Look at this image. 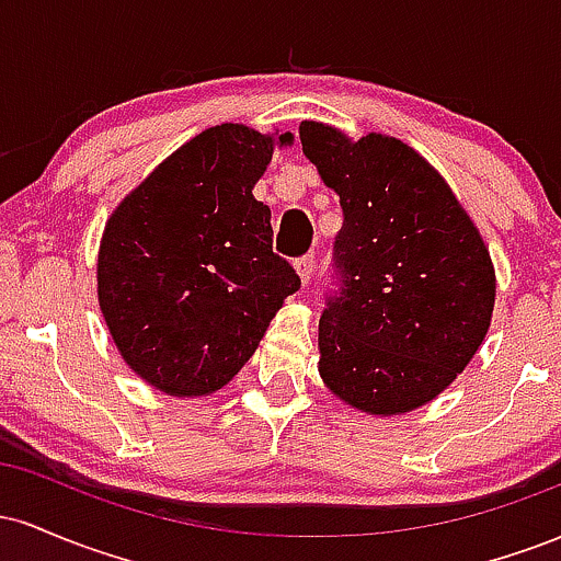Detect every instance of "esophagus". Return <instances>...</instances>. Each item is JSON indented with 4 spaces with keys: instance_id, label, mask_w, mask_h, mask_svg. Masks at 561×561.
<instances>
[{
    "instance_id": "esophagus-1",
    "label": "esophagus",
    "mask_w": 561,
    "mask_h": 561,
    "mask_svg": "<svg viewBox=\"0 0 561 561\" xmlns=\"http://www.w3.org/2000/svg\"><path fill=\"white\" fill-rule=\"evenodd\" d=\"M313 268H317V259H313V253L302 255V259L295 261V272H298V276H300L302 285H308V282H311Z\"/></svg>"
}]
</instances>
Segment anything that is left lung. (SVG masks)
<instances>
[{
  "mask_svg": "<svg viewBox=\"0 0 561 561\" xmlns=\"http://www.w3.org/2000/svg\"><path fill=\"white\" fill-rule=\"evenodd\" d=\"M302 156L337 192L340 295L319 321V375L375 416L440 396L491 327L495 268L446 179L388 134L345 137L302 121Z\"/></svg>",
  "mask_w": 561,
  "mask_h": 561,
  "instance_id": "1",
  "label": "left lung"
}]
</instances>
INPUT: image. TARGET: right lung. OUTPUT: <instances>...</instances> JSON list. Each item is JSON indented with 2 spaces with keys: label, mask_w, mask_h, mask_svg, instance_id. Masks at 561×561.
Listing matches in <instances>:
<instances>
[{
  "label": "right lung",
  "mask_w": 561,
  "mask_h": 561,
  "mask_svg": "<svg viewBox=\"0 0 561 561\" xmlns=\"http://www.w3.org/2000/svg\"><path fill=\"white\" fill-rule=\"evenodd\" d=\"M293 134L205 128L121 199L96 255V300L128 369L176 398L210 396L248 364L295 268L272 250L253 186Z\"/></svg>",
  "instance_id": "add662e5"
}]
</instances>
